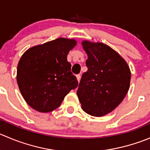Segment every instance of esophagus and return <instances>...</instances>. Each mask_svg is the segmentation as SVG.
Listing matches in <instances>:
<instances>
[{
  "instance_id": "1",
  "label": "esophagus",
  "mask_w": 150,
  "mask_h": 150,
  "mask_svg": "<svg viewBox=\"0 0 150 150\" xmlns=\"http://www.w3.org/2000/svg\"><path fill=\"white\" fill-rule=\"evenodd\" d=\"M76 78H77V79H78V82H80V81H81V75H80V74L76 75Z\"/></svg>"
}]
</instances>
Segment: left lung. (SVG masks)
I'll use <instances>...</instances> for the list:
<instances>
[{"label": "left lung", "instance_id": "1", "mask_svg": "<svg viewBox=\"0 0 150 150\" xmlns=\"http://www.w3.org/2000/svg\"><path fill=\"white\" fill-rule=\"evenodd\" d=\"M88 55V70L77 91L83 111L96 117L111 112L123 100L129 89L131 71L115 51L102 43H82Z\"/></svg>", "mask_w": 150, "mask_h": 150}]
</instances>
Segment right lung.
I'll list each match as a JSON object with an SVG mask.
<instances>
[{"label": "right lung", "instance_id": "right-lung-1", "mask_svg": "<svg viewBox=\"0 0 150 150\" xmlns=\"http://www.w3.org/2000/svg\"><path fill=\"white\" fill-rule=\"evenodd\" d=\"M76 45L75 40L57 38L28 49L17 67V83L32 108L49 112L61 105L78 81L71 72L67 57Z\"/></svg>", "mask_w": 150, "mask_h": 150}]
</instances>
